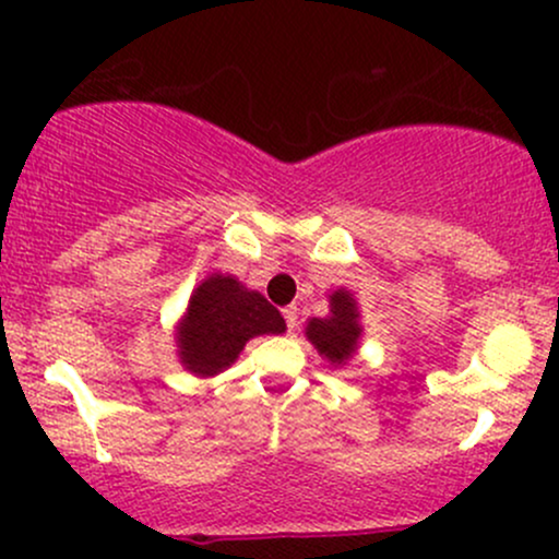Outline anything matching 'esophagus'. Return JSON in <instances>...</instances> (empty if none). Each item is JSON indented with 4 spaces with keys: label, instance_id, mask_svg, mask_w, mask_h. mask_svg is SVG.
<instances>
[{
    "label": "esophagus",
    "instance_id": "34e87169",
    "mask_svg": "<svg viewBox=\"0 0 559 559\" xmlns=\"http://www.w3.org/2000/svg\"><path fill=\"white\" fill-rule=\"evenodd\" d=\"M284 320L288 331L297 329V307H284Z\"/></svg>",
    "mask_w": 559,
    "mask_h": 559
}]
</instances>
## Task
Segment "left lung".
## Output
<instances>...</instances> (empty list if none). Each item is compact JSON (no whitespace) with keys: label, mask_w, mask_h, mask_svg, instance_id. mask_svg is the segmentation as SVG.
<instances>
[{"label":"left lung","mask_w":559,"mask_h":559,"mask_svg":"<svg viewBox=\"0 0 559 559\" xmlns=\"http://www.w3.org/2000/svg\"><path fill=\"white\" fill-rule=\"evenodd\" d=\"M305 333L316 344L318 355H323L331 365H344L355 355L357 342L362 336L355 297L346 288H336L331 294V316L312 318Z\"/></svg>","instance_id":"left-lung-1"}]
</instances>
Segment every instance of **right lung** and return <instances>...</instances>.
<instances>
[{
    "mask_svg": "<svg viewBox=\"0 0 559 559\" xmlns=\"http://www.w3.org/2000/svg\"><path fill=\"white\" fill-rule=\"evenodd\" d=\"M284 331L281 312L260 292H249L234 275L213 273L191 294L178 323V357L194 376H217L239 357L249 338Z\"/></svg>",
    "mask_w": 559,
    "mask_h": 559,
    "instance_id": "1",
    "label": "right lung"
}]
</instances>
